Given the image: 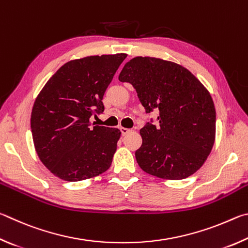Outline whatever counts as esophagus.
<instances>
[{"label": "esophagus", "instance_id": "obj_1", "mask_svg": "<svg viewBox=\"0 0 248 248\" xmlns=\"http://www.w3.org/2000/svg\"><path fill=\"white\" fill-rule=\"evenodd\" d=\"M129 132H131V129L125 128V127H121V133H122V135H123V136L127 135V134H128Z\"/></svg>", "mask_w": 248, "mask_h": 248}]
</instances>
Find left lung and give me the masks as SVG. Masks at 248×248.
I'll return each instance as SVG.
<instances>
[{"mask_svg": "<svg viewBox=\"0 0 248 248\" xmlns=\"http://www.w3.org/2000/svg\"><path fill=\"white\" fill-rule=\"evenodd\" d=\"M119 80L129 82L146 113L157 110L158 125L140 129L138 166L164 180L194 174L209 155L216 137V108L203 85L176 63L137 56L124 65Z\"/></svg>", "mask_w": 248, "mask_h": 248, "instance_id": "obj_1", "label": "left lung"}]
</instances>
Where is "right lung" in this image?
I'll return each mask as SVG.
<instances>
[{
	"label": "right lung",
	"instance_id": "right-lung-1",
	"mask_svg": "<svg viewBox=\"0 0 248 248\" xmlns=\"http://www.w3.org/2000/svg\"><path fill=\"white\" fill-rule=\"evenodd\" d=\"M125 53L93 55L61 66L33 103L30 126L41 162L61 180L77 182L106 172L121 132L90 123Z\"/></svg>",
	"mask_w": 248,
	"mask_h": 248
}]
</instances>
